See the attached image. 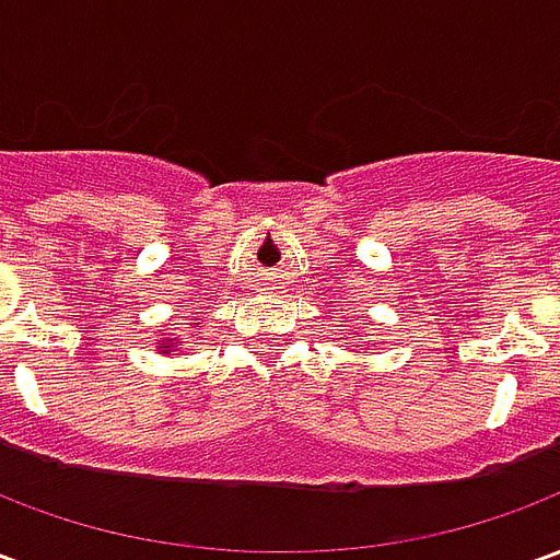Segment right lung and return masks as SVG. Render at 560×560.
I'll return each instance as SVG.
<instances>
[{
  "label": "right lung",
  "mask_w": 560,
  "mask_h": 560,
  "mask_svg": "<svg viewBox=\"0 0 560 560\" xmlns=\"http://www.w3.org/2000/svg\"><path fill=\"white\" fill-rule=\"evenodd\" d=\"M171 345H176V341H173V339H171V341H167V348H171Z\"/></svg>",
  "instance_id": "obj_1"
}]
</instances>
